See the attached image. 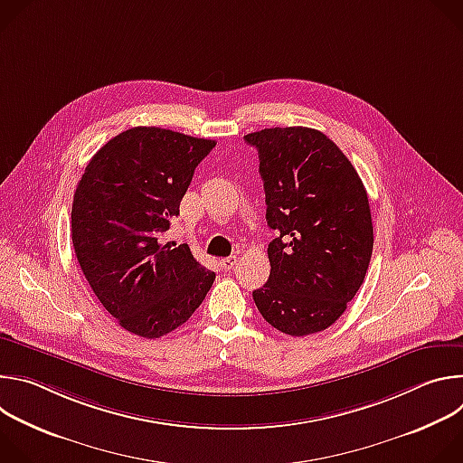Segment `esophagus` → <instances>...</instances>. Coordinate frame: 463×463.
Listing matches in <instances>:
<instances>
[{"label": "esophagus", "instance_id": "34e87169", "mask_svg": "<svg viewBox=\"0 0 463 463\" xmlns=\"http://www.w3.org/2000/svg\"><path fill=\"white\" fill-rule=\"evenodd\" d=\"M236 261H238L236 256H227V258H222V260H220V266H222V269L231 271V269L236 266Z\"/></svg>", "mask_w": 463, "mask_h": 463}]
</instances>
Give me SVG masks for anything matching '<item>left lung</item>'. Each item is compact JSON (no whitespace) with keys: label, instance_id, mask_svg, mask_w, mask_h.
<instances>
[{"label":"left lung","instance_id":"1","mask_svg":"<svg viewBox=\"0 0 463 463\" xmlns=\"http://www.w3.org/2000/svg\"><path fill=\"white\" fill-rule=\"evenodd\" d=\"M258 150L269 280L252 291L261 317L279 332L311 335L332 326L359 291L373 249L364 184L339 146L302 126L247 134Z\"/></svg>","mask_w":463,"mask_h":463}]
</instances>
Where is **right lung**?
Segmentation results:
<instances>
[{
    "label": "right lung",
    "instance_id": "right-lung-1",
    "mask_svg": "<svg viewBox=\"0 0 463 463\" xmlns=\"http://www.w3.org/2000/svg\"><path fill=\"white\" fill-rule=\"evenodd\" d=\"M216 141L137 126L108 141L88 163L71 209L80 269L117 322L159 339L200 307L216 275L188 245L159 243Z\"/></svg>",
    "mask_w": 463,
    "mask_h": 463
}]
</instances>
